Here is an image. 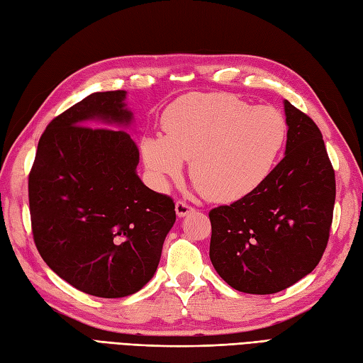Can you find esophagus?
<instances>
[{"label": "esophagus", "instance_id": "obj_1", "mask_svg": "<svg viewBox=\"0 0 363 363\" xmlns=\"http://www.w3.org/2000/svg\"><path fill=\"white\" fill-rule=\"evenodd\" d=\"M174 210H176V215H178L179 218H184V216L190 215V213H191L194 208L190 207L189 203H185L184 201H178V202H176V206H174Z\"/></svg>", "mask_w": 363, "mask_h": 363}]
</instances>
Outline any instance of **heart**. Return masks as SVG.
<instances>
[{
    "instance_id": "b5f03b06",
    "label": "heart",
    "mask_w": 363,
    "mask_h": 363,
    "mask_svg": "<svg viewBox=\"0 0 363 363\" xmlns=\"http://www.w3.org/2000/svg\"><path fill=\"white\" fill-rule=\"evenodd\" d=\"M165 138L147 136L141 155L160 187L190 178L208 201L233 202L255 191L270 174L286 136L277 110L225 93H189L164 111Z\"/></svg>"
}]
</instances>
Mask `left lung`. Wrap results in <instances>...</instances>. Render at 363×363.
Instances as JSON below:
<instances>
[{"instance_id": "1", "label": "left lung", "mask_w": 363, "mask_h": 363, "mask_svg": "<svg viewBox=\"0 0 363 363\" xmlns=\"http://www.w3.org/2000/svg\"><path fill=\"white\" fill-rule=\"evenodd\" d=\"M285 156L259 187L210 211V259L235 290L273 294L310 274L327 247L336 179L314 121L284 99Z\"/></svg>"}]
</instances>
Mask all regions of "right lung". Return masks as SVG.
<instances>
[{
    "label": "right lung",
    "instance_id": "right-lung-1",
    "mask_svg": "<svg viewBox=\"0 0 363 363\" xmlns=\"http://www.w3.org/2000/svg\"><path fill=\"white\" fill-rule=\"evenodd\" d=\"M125 98L124 90L96 91L55 118L29 174L44 262L79 291L106 299L150 281L176 220L173 201L139 179L136 143L124 130L104 128L132 125Z\"/></svg>",
    "mask_w": 363,
    "mask_h": 363
}]
</instances>
